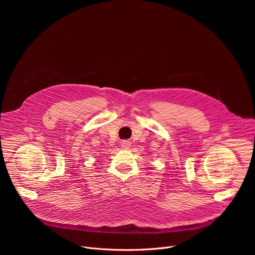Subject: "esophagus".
<instances>
[{
    "label": "esophagus",
    "mask_w": 255,
    "mask_h": 255,
    "mask_svg": "<svg viewBox=\"0 0 255 255\" xmlns=\"http://www.w3.org/2000/svg\"><path fill=\"white\" fill-rule=\"evenodd\" d=\"M121 146L123 149H129L131 146V142L128 140H122L121 141Z\"/></svg>",
    "instance_id": "34e87169"
}]
</instances>
